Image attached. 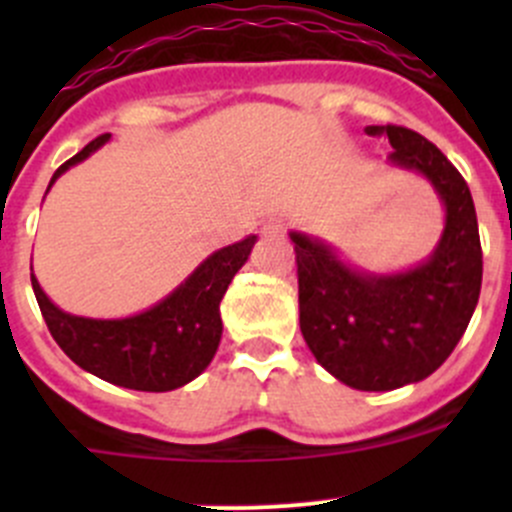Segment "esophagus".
<instances>
[{"instance_id": "esophagus-1", "label": "esophagus", "mask_w": 512, "mask_h": 512, "mask_svg": "<svg viewBox=\"0 0 512 512\" xmlns=\"http://www.w3.org/2000/svg\"><path fill=\"white\" fill-rule=\"evenodd\" d=\"M262 232H265L267 237H282L287 232V223L282 218H270L262 225Z\"/></svg>"}]
</instances>
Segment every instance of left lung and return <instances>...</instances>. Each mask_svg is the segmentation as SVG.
<instances>
[{
  "label": "left lung",
  "mask_w": 512,
  "mask_h": 512,
  "mask_svg": "<svg viewBox=\"0 0 512 512\" xmlns=\"http://www.w3.org/2000/svg\"><path fill=\"white\" fill-rule=\"evenodd\" d=\"M386 136L391 165L431 180L446 208L436 250L414 270L371 275L322 240L289 232L297 255L299 329L309 352L342 384L391 391L431 376L461 342L483 280L478 218L456 165L421 133L369 126Z\"/></svg>",
  "instance_id": "1"
}]
</instances>
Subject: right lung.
I'll return each instance as SVG.
<instances>
[{
    "label": "right lung",
    "instance_id": "add662e5",
    "mask_svg": "<svg viewBox=\"0 0 512 512\" xmlns=\"http://www.w3.org/2000/svg\"><path fill=\"white\" fill-rule=\"evenodd\" d=\"M111 133L94 138L51 178L49 188L71 165L98 151ZM257 237L213 252L198 270L156 307L126 319L76 317L56 307L32 275V287L54 342L74 364L108 384L136 391H173L203 374L223 337V302L227 285L250 257Z\"/></svg>",
    "mask_w": 512,
    "mask_h": 512
}]
</instances>
